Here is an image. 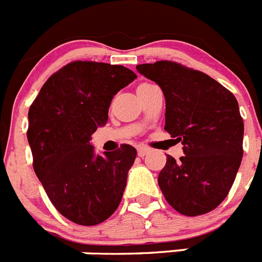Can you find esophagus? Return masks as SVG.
Returning a JSON list of instances; mask_svg holds the SVG:
<instances>
[{"label":"esophagus","instance_id":"obj_1","mask_svg":"<svg viewBox=\"0 0 262 262\" xmlns=\"http://www.w3.org/2000/svg\"><path fill=\"white\" fill-rule=\"evenodd\" d=\"M147 154H148V149H147V148H143V147L138 148V155H139V156H140V157H144Z\"/></svg>","mask_w":262,"mask_h":262}]
</instances>
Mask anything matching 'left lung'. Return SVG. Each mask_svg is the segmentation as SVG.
<instances>
[{"instance_id": "1", "label": "left lung", "mask_w": 262, "mask_h": 262, "mask_svg": "<svg viewBox=\"0 0 262 262\" xmlns=\"http://www.w3.org/2000/svg\"><path fill=\"white\" fill-rule=\"evenodd\" d=\"M165 97V131L184 156L166 164L157 182L176 211L196 216L216 209L235 181L243 157L244 123L235 96L200 71L161 60L136 66Z\"/></svg>"}]
</instances>
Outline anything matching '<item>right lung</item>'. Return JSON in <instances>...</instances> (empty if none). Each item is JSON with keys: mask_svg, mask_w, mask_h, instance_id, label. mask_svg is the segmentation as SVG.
Instances as JSON below:
<instances>
[{"mask_svg": "<svg viewBox=\"0 0 262 262\" xmlns=\"http://www.w3.org/2000/svg\"><path fill=\"white\" fill-rule=\"evenodd\" d=\"M135 78L122 66L69 62L46 81L30 106L34 170L52 205L73 223H102L123 196L136 149L122 144L96 155L90 140L107 123L113 97Z\"/></svg>", "mask_w": 262, "mask_h": 262, "instance_id": "add662e5", "label": "right lung"}]
</instances>
